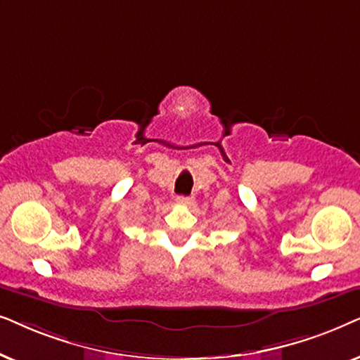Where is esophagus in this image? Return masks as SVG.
Masks as SVG:
<instances>
[{
  "label": "esophagus",
  "mask_w": 360,
  "mask_h": 360,
  "mask_svg": "<svg viewBox=\"0 0 360 360\" xmlns=\"http://www.w3.org/2000/svg\"><path fill=\"white\" fill-rule=\"evenodd\" d=\"M176 202L181 204V205H186V207H189V205L194 204V199L189 198V195H177Z\"/></svg>",
  "instance_id": "1"
}]
</instances>
